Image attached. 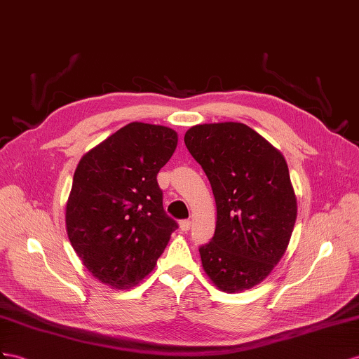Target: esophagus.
<instances>
[{
    "label": "esophagus",
    "mask_w": 359,
    "mask_h": 359,
    "mask_svg": "<svg viewBox=\"0 0 359 359\" xmlns=\"http://www.w3.org/2000/svg\"><path fill=\"white\" fill-rule=\"evenodd\" d=\"M189 229H191V222H189V219H182V222H180V231L187 233Z\"/></svg>",
    "instance_id": "obj_1"
}]
</instances>
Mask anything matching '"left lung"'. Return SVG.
<instances>
[{"mask_svg":"<svg viewBox=\"0 0 359 359\" xmlns=\"http://www.w3.org/2000/svg\"><path fill=\"white\" fill-rule=\"evenodd\" d=\"M185 145L217 205L215 233L198 249L203 270L222 291L253 288L280 261L297 218L288 165L243 123L194 126Z\"/></svg>","mask_w":359,"mask_h":359,"instance_id":"1","label":"left lung"}]
</instances>
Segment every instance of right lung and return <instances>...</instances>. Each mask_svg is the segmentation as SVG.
<instances>
[{"instance_id": "1", "label": "right lung", "mask_w": 359, "mask_h": 359, "mask_svg": "<svg viewBox=\"0 0 359 359\" xmlns=\"http://www.w3.org/2000/svg\"><path fill=\"white\" fill-rule=\"evenodd\" d=\"M177 147L172 128L130 123L80 159L65 222L94 278L126 290L149 274L177 223L162 205L158 172Z\"/></svg>"}]
</instances>
